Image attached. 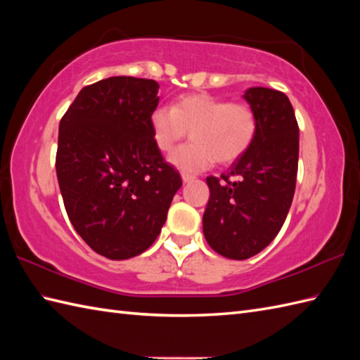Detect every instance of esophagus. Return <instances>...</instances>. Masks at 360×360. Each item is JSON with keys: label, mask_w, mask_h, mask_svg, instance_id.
Returning <instances> with one entry per match:
<instances>
[{"label": "esophagus", "mask_w": 360, "mask_h": 360, "mask_svg": "<svg viewBox=\"0 0 360 360\" xmlns=\"http://www.w3.org/2000/svg\"><path fill=\"white\" fill-rule=\"evenodd\" d=\"M193 179H195V176H193V174L182 173V182H184V184H187V182H192Z\"/></svg>", "instance_id": "1"}]
</instances>
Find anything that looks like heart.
<instances>
[{"mask_svg": "<svg viewBox=\"0 0 360 360\" xmlns=\"http://www.w3.org/2000/svg\"><path fill=\"white\" fill-rule=\"evenodd\" d=\"M151 134L160 151H170L190 131V143L174 150L168 162L182 173H200L215 162L240 158L254 141L255 114L244 103H229L209 94H188L170 106H156Z\"/></svg>", "mask_w": 360, "mask_h": 360, "instance_id": "obj_1", "label": "heart"}]
</instances>
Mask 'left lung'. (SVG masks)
I'll list each match as a JSON object with an SVG mask.
<instances>
[{"mask_svg":"<svg viewBox=\"0 0 360 360\" xmlns=\"http://www.w3.org/2000/svg\"><path fill=\"white\" fill-rule=\"evenodd\" d=\"M243 97L255 114L254 141L221 178L209 176L202 217L205 241L231 259L254 257L277 236L292 204L298 167V125L288 96L254 86Z\"/></svg>","mask_w":360,"mask_h":360,"instance_id":"8db88e82","label":"left lung"}]
</instances>
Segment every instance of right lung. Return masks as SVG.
I'll return each mask as SVG.
<instances>
[{
	"label": "right lung",
	"instance_id": "obj_1",
	"mask_svg": "<svg viewBox=\"0 0 360 360\" xmlns=\"http://www.w3.org/2000/svg\"><path fill=\"white\" fill-rule=\"evenodd\" d=\"M155 80L110 77L83 88L58 127L57 179L88 246L110 259L147 250L162 229L179 173L151 134Z\"/></svg>",
	"mask_w": 360,
	"mask_h": 360
}]
</instances>
